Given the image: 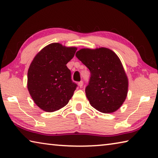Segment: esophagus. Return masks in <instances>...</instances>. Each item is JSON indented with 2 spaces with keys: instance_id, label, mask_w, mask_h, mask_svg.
Here are the masks:
<instances>
[{
  "instance_id": "1",
  "label": "esophagus",
  "mask_w": 158,
  "mask_h": 158,
  "mask_svg": "<svg viewBox=\"0 0 158 158\" xmlns=\"http://www.w3.org/2000/svg\"><path fill=\"white\" fill-rule=\"evenodd\" d=\"M78 84H79V86L80 88H82V87H83V84H84V81H79Z\"/></svg>"
}]
</instances>
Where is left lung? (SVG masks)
<instances>
[{"mask_svg": "<svg viewBox=\"0 0 158 158\" xmlns=\"http://www.w3.org/2000/svg\"><path fill=\"white\" fill-rule=\"evenodd\" d=\"M76 56L90 70L85 92L93 107L106 114L118 109L127 97L128 80L116 53L102 47L80 49Z\"/></svg>", "mask_w": 158, "mask_h": 158, "instance_id": "obj_1", "label": "left lung"}]
</instances>
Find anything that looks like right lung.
I'll list each match as a JSON object with an SVG mask.
<instances>
[{
	"instance_id": "obj_1",
	"label": "right lung",
	"mask_w": 158,
	"mask_h": 158,
	"mask_svg": "<svg viewBox=\"0 0 158 158\" xmlns=\"http://www.w3.org/2000/svg\"><path fill=\"white\" fill-rule=\"evenodd\" d=\"M77 48L52 43L34 58L28 71V89L35 103L47 112L65 106L73 97L77 84L67 67Z\"/></svg>"
}]
</instances>
